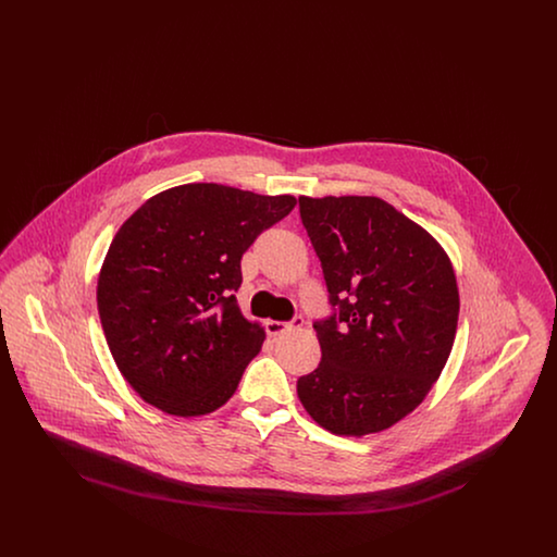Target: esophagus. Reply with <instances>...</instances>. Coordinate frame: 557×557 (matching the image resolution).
Here are the masks:
<instances>
[{"label":"esophagus","instance_id":"34e87169","mask_svg":"<svg viewBox=\"0 0 557 557\" xmlns=\"http://www.w3.org/2000/svg\"><path fill=\"white\" fill-rule=\"evenodd\" d=\"M305 323V319L294 318L292 321H273V319H269L265 323L267 334L269 336H280V334H284V332H288V330H294V327H300Z\"/></svg>","mask_w":557,"mask_h":557}]
</instances>
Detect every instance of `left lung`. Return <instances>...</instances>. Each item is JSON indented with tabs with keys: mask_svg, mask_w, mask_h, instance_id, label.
Wrapping results in <instances>:
<instances>
[{
	"mask_svg": "<svg viewBox=\"0 0 557 557\" xmlns=\"http://www.w3.org/2000/svg\"><path fill=\"white\" fill-rule=\"evenodd\" d=\"M298 202L338 311L315 321L321 361L296 393L332 434L388 430L424 400L447 366L459 319L449 255L377 196Z\"/></svg>",
	"mask_w": 557,
	"mask_h": 557,
	"instance_id": "8db88e82",
	"label": "left lung"
}]
</instances>
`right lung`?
Listing matches in <instances>:
<instances>
[{"instance_id":"right-lung-1","label":"right lung","mask_w":557,"mask_h":557,"mask_svg":"<svg viewBox=\"0 0 557 557\" xmlns=\"http://www.w3.org/2000/svg\"><path fill=\"white\" fill-rule=\"evenodd\" d=\"M294 207L290 194L186 184L121 225L100 269L98 311L116 368L146 403L200 418L234 397L265 341L234 296L239 261Z\"/></svg>"}]
</instances>
